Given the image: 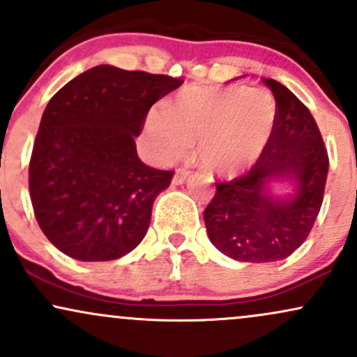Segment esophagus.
Here are the masks:
<instances>
[{
	"instance_id": "obj_1",
	"label": "esophagus",
	"mask_w": 357,
	"mask_h": 357,
	"mask_svg": "<svg viewBox=\"0 0 357 357\" xmlns=\"http://www.w3.org/2000/svg\"><path fill=\"white\" fill-rule=\"evenodd\" d=\"M188 176H190V171L184 169V167H179L173 176V184H176V186H178V184H183L188 179Z\"/></svg>"
}]
</instances>
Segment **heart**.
Segmentation results:
<instances>
[{
	"instance_id": "heart-1",
	"label": "heart",
	"mask_w": 357,
	"mask_h": 357,
	"mask_svg": "<svg viewBox=\"0 0 357 357\" xmlns=\"http://www.w3.org/2000/svg\"><path fill=\"white\" fill-rule=\"evenodd\" d=\"M276 119V102L266 89L188 88L167 102L165 114L153 111L146 135L161 161L181 158L197 143L206 169L233 174L259 156Z\"/></svg>"
}]
</instances>
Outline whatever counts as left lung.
I'll return each instance as SVG.
<instances>
[{"instance_id": "obj_1", "label": "left lung", "mask_w": 357, "mask_h": 357, "mask_svg": "<svg viewBox=\"0 0 357 357\" xmlns=\"http://www.w3.org/2000/svg\"><path fill=\"white\" fill-rule=\"evenodd\" d=\"M276 100V119L263 153L246 174L216 183L204 209L209 239L243 263H273L291 256L311 233L323 204L329 158L309 109L286 86L264 78ZM287 181L293 195H272L268 184Z\"/></svg>"}]
</instances>
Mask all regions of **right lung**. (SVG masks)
<instances>
[{
    "label": "right lung",
    "mask_w": 357,
    "mask_h": 357,
    "mask_svg": "<svg viewBox=\"0 0 357 357\" xmlns=\"http://www.w3.org/2000/svg\"><path fill=\"white\" fill-rule=\"evenodd\" d=\"M183 79L101 64L51 98L29 161L38 225L78 261H113L143 241L153 203L173 179L137 158L146 114Z\"/></svg>",
    "instance_id": "1"
}]
</instances>
